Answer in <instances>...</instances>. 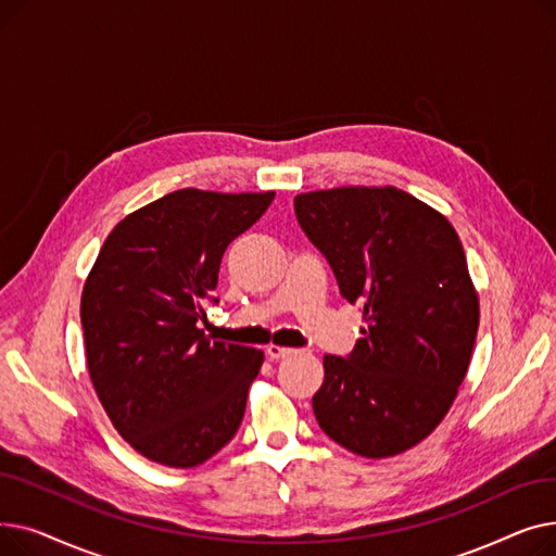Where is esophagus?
Instances as JSON below:
<instances>
[{"mask_svg":"<svg viewBox=\"0 0 556 556\" xmlns=\"http://www.w3.org/2000/svg\"><path fill=\"white\" fill-rule=\"evenodd\" d=\"M266 354H268L270 361H279V358H286V356H290V354H295V349L279 346V344H268V346H266Z\"/></svg>","mask_w":556,"mask_h":556,"instance_id":"obj_1","label":"esophagus"}]
</instances>
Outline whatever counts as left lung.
I'll return each instance as SVG.
<instances>
[{
  "instance_id": "left-lung-1",
  "label": "left lung",
  "mask_w": 556,
  "mask_h": 556,
  "mask_svg": "<svg viewBox=\"0 0 556 556\" xmlns=\"http://www.w3.org/2000/svg\"><path fill=\"white\" fill-rule=\"evenodd\" d=\"M295 214L365 319L352 354L325 356L319 428L369 459L417 446L451 410L480 325L457 231L396 187L300 193Z\"/></svg>"
}]
</instances>
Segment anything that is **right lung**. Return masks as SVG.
Returning a JSON list of instances; mask_svg holds the SVG:
<instances>
[{
  "label": "right lung",
  "mask_w": 556,
  "mask_h": 556,
  "mask_svg": "<svg viewBox=\"0 0 556 556\" xmlns=\"http://www.w3.org/2000/svg\"><path fill=\"white\" fill-rule=\"evenodd\" d=\"M275 191L180 189L116 225L80 298L87 371L124 440L151 462L191 469L237 434L263 352L198 329L227 245Z\"/></svg>",
  "instance_id": "add662e5"
}]
</instances>
